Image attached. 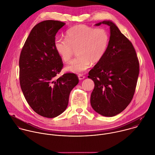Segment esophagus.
I'll return each instance as SVG.
<instances>
[{"mask_svg":"<svg viewBox=\"0 0 155 155\" xmlns=\"http://www.w3.org/2000/svg\"><path fill=\"white\" fill-rule=\"evenodd\" d=\"M78 78H79V80H83L84 78H85V76H84V75H82V74H79L78 75Z\"/></svg>","mask_w":155,"mask_h":155,"instance_id":"esophagus-1","label":"esophagus"}]
</instances>
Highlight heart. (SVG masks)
Returning <instances> with one entry per match:
<instances>
[{"label":"heart","instance_id":"b5f03b06","mask_svg":"<svg viewBox=\"0 0 155 155\" xmlns=\"http://www.w3.org/2000/svg\"><path fill=\"white\" fill-rule=\"evenodd\" d=\"M110 41V34L105 28L77 25L66 31L65 39L56 38L54 44L65 63L71 61L76 50L78 56L67 70L78 73L86 70L91 63L97 64L102 59L107 52Z\"/></svg>","mask_w":155,"mask_h":155}]
</instances>
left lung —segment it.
<instances>
[{
  "instance_id": "1",
  "label": "left lung",
  "mask_w": 155,
  "mask_h": 155,
  "mask_svg": "<svg viewBox=\"0 0 155 155\" xmlns=\"http://www.w3.org/2000/svg\"><path fill=\"white\" fill-rule=\"evenodd\" d=\"M110 28L107 53L89 71L94 82L90 103L99 114L107 117L121 113L131 102L137 82L139 63L132 43L111 21L96 24Z\"/></svg>"
}]
</instances>
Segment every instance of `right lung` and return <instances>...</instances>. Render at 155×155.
<instances>
[{"label": "right lung", "instance_id": "1", "mask_svg": "<svg viewBox=\"0 0 155 155\" xmlns=\"http://www.w3.org/2000/svg\"><path fill=\"white\" fill-rule=\"evenodd\" d=\"M65 24L53 20L38 24L27 39L19 58V81L25 98L36 113L48 118L66 110L70 93L79 82L74 73L56 78L64 64L54 43L56 33Z\"/></svg>", "mask_w": 155, "mask_h": 155}]
</instances>
